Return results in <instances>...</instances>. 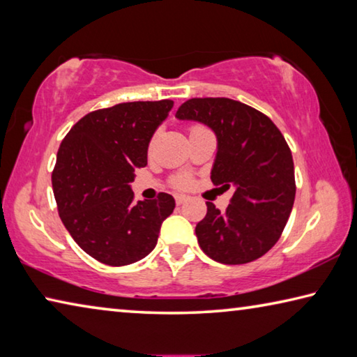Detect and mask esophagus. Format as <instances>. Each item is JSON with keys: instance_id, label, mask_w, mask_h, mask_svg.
<instances>
[{"instance_id": "1", "label": "esophagus", "mask_w": 357, "mask_h": 357, "mask_svg": "<svg viewBox=\"0 0 357 357\" xmlns=\"http://www.w3.org/2000/svg\"><path fill=\"white\" fill-rule=\"evenodd\" d=\"M174 202H176V204H183L187 202V197L185 195H174Z\"/></svg>"}]
</instances>
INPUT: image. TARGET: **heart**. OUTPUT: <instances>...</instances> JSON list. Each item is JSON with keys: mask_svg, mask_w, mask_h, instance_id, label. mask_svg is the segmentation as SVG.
Wrapping results in <instances>:
<instances>
[{"mask_svg": "<svg viewBox=\"0 0 357 357\" xmlns=\"http://www.w3.org/2000/svg\"><path fill=\"white\" fill-rule=\"evenodd\" d=\"M200 128H203V126L195 124V126H192V128H190L189 130L192 132V130L200 129ZM190 184H192V179H190L189 176H185V174H179V176H174V178L172 179V185L176 187V189H187V187H189Z\"/></svg>", "mask_w": 357, "mask_h": 357, "instance_id": "1", "label": "heart"}]
</instances>
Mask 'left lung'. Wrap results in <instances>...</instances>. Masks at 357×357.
I'll list each match as a JSON object with an SVG mask.
<instances>
[{"label": "left lung", "mask_w": 357, "mask_h": 357, "mask_svg": "<svg viewBox=\"0 0 357 357\" xmlns=\"http://www.w3.org/2000/svg\"><path fill=\"white\" fill-rule=\"evenodd\" d=\"M176 116L215 132L219 149L211 181L234 187L223 213L206 202L208 213L195 227L198 244L223 264L255 261L279 241L293 209L294 164L285 137L264 113L227 98L189 99Z\"/></svg>", "instance_id": "left-lung-1"}]
</instances>
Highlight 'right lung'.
<instances>
[{
  "mask_svg": "<svg viewBox=\"0 0 357 357\" xmlns=\"http://www.w3.org/2000/svg\"><path fill=\"white\" fill-rule=\"evenodd\" d=\"M173 100L124 102L100 108L72 126L59 144L52 185L58 213L80 249L108 266L148 255L174 198L134 202L130 183L148 164V144Z\"/></svg>",
  "mask_w": 357,
  "mask_h": 357,
  "instance_id": "1",
  "label": "right lung"
}]
</instances>
